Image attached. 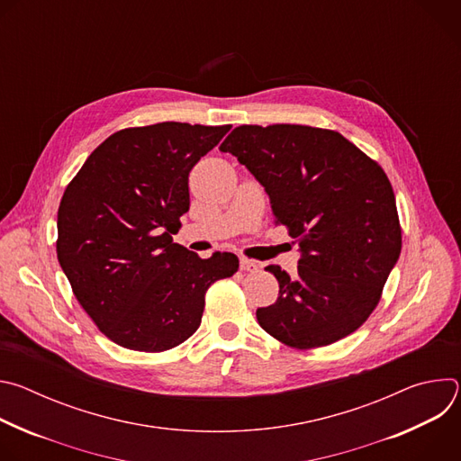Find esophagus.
I'll return each mask as SVG.
<instances>
[{
	"mask_svg": "<svg viewBox=\"0 0 461 461\" xmlns=\"http://www.w3.org/2000/svg\"><path fill=\"white\" fill-rule=\"evenodd\" d=\"M240 270H244V272H255V270H258V262L242 257V258H240Z\"/></svg>",
	"mask_w": 461,
	"mask_h": 461,
	"instance_id": "1",
	"label": "esophagus"
}]
</instances>
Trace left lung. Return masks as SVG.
I'll return each instance as SVG.
<instances>
[{
    "label": "left lung",
    "mask_w": 461,
    "mask_h": 461,
    "mask_svg": "<svg viewBox=\"0 0 461 461\" xmlns=\"http://www.w3.org/2000/svg\"><path fill=\"white\" fill-rule=\"evenodd\" d=\"M265 185L276 224L301 249L297 276L267 270L279 297L257 310L272 338L297 350L332 345L375 310L402 253V226L383 167L332 129L239 125L219 148Z\"/></svg>",
    "instance_id": "left-lung-1"
}]
</instances>
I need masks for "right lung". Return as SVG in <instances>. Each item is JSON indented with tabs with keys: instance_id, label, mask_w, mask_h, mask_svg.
<instances>
[{
	"instance_id": "1",
	"label": "right lung",
	"mask_w": 461,
	"mask_h": 461,
	"mask_svg": "<svg viewBox=\"0 0 461 461\" xmlns=\"http://www.w3.org/2000/svg\"><path fill=\"white\" fill-rule=\"evenodd\" d=\"M231 125L160 122L116 131L65 187L56 253L82 308L113 343L166 352L201 326L206 292L239 270L173 242L187 176Z\"/></svg>"
}]
</instances>
